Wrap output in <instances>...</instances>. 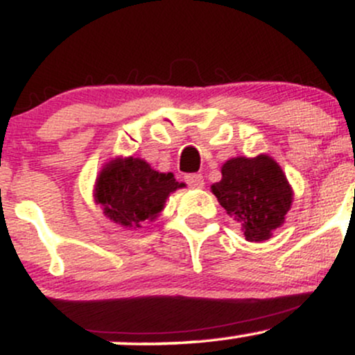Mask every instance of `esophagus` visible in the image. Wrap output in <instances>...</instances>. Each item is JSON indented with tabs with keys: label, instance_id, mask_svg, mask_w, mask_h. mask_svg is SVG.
Returning <instances> with one entry per match:
<instances>
[{
	"label": "esophagus",
	"instance_id": "1",
	"mask_svg": "<svg viewBox=\"0 0 355 355\" xmlns=\"http://www.w3.org/2000/svg\"><path fill=\"white\" fill-rule=\"evenodd\" d=\"M185 182L191 189H202L203 187V175L202 173H190L185 177Z\"/></svg>",
	"mask_w": 355,
	"mask_h": 355
}]
</instances>
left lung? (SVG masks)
<instances>
[{
  "mask_svg": "<svg viewBox=\"0 0 355 355\" xmlns=\"http://www.w3.org/2000/svg\"><path fill=\"white\" fill-rule=\"evenodd\" d=\"M220 205L242 223L250 242H262L285 222L292 193L285 173L274 158L237 157L222 166V180L211 185Z\"/></svg>",
  "mask_w": 355,
  "mask_h": 355,
  "instance_id": "left-lung-1",
  "label": "left lung"
}]
</instances>
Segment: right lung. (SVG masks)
<instances>
[{"label":"right lung","mask_w":355,"mask_h":355,"mask_svg":"<svg viewBox=\"0 0 355 355\" xmlns=\"http://www.w3.org/2000/svg\"><path fill=\"white\" fill-rule=\"evenodd\" d=\"M185 183L173 173H160L141 158H116L101 170L95 185V202L115 223L140 229L146 220H155L164 210L165 200Z\"/></svg>","instance_id":"obj_1"}]
</instances>
